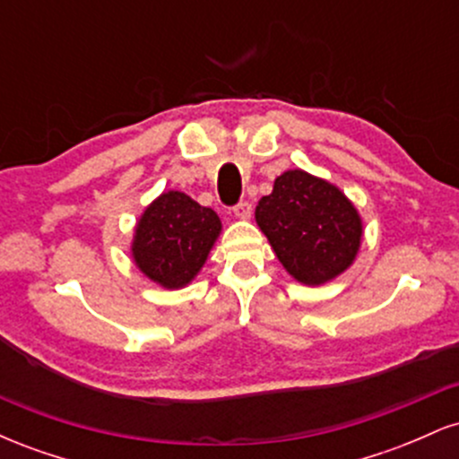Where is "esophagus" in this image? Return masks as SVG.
<instances>
[{"label": "esophagus", "mask_w": 459, "mask_h": 459, "mask_svg": "<svg viewBox=\"0 0 459 459\" xmlns=\"http://www.w3.org/2000/svg\"><path fill=\"white\" fill-rule=\"evenodd\" d=\"M235 218L237 220H250L252 218V204L250 203H239L235 207Z\"/></svg>", "instance_id": "esophagus-1"}]
</instances>
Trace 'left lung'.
<instances>
[{
    "instance_id": "8db88e82",
    "label": "left lung",
    "mask_w": 459,
    "mask_h": 459,
    "mask_svg": "<svg viewBox=\"0 0 459 459\" xmlns=\"http://www.w3.org/2000/svg\"><path fill=\"white\" fill-rule=\"evenodd\" d=\"M255 218L289 276L307 287L332 282L350 270L365 235L356 204L334 183L302 168L273 181Z\"/></svg>"
}]
</instances>
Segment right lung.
I'll return each mask as SVG.
<instances>
[{
    "label": "right lung",
    "mask_w": 459,
    "mask_h": 459,
    "mask_svg": "<svg viewBox=\"0 0 459 459\" xmlns=\"http://www.w3.org/2000/svg\"><path fill=\"white\" fill-rule=\"evenodd\" d=\"M220 233L222 220L213 209L168 189L146 204L135 222L131 259L149 281L177 291L198 276Z\"/></svg>",
    "instance_id": "add662e5"
}]
</instances>
